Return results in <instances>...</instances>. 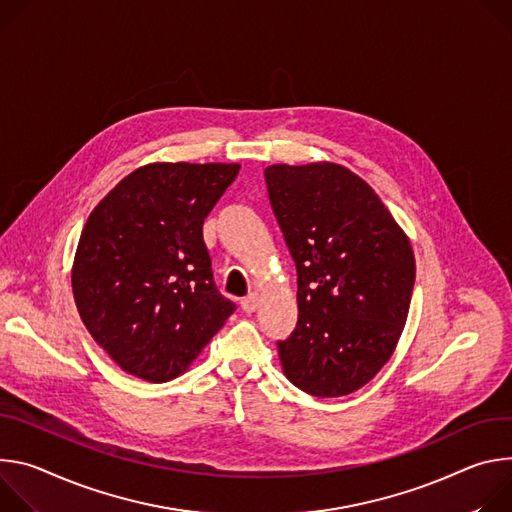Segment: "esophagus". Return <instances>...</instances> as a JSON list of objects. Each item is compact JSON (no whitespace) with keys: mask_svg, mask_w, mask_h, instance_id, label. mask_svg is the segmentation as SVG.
I'll use <instances>...</instances> for the list:
<instances>
[{"mask_svg":"<svg viewBox=\"0 0 512 512\" xmlns=\"http://www.w3.org/2000/svg\"><path fill=\"white\" fill-rule=\"evenodd\" d=\"M240 305H242V309H244L246 313H254V311L258 309V295H256V293H250L248 297L242 299Z\"/></svg>","mask_w":512,"mask_h":512,"instance_id":"34e87169","label":"esophagus"}]
</instances>
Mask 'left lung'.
Returning <instances> with one entry per match:
<instances>
[{
    "label": "left lung",
    "mask_w": 512,
    "mask_h": 512,
    "mask_svg": "<svg viewBox=\"0 0 512 512\" xmlns=\"http://www.w3.org/2000/svg\"><path fill=\"white\" fill-rule=\"evenodd\" d=\"M264 179L297 268V327L276 342L282 370L307 394H350L378 374L403 333L413 248L372 187L344 166L272 164Z\"/></svg>",
    "instance_id": "1"
}]
</instances>
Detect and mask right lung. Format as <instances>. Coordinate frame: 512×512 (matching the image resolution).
I'll return each instance as SVG.
<instances>
[{"mask_svg":"<svg viewBox=\"0 0 512 512\" xmlns=\"http://www.w3.org/2000/svg\"><path fill=\"white\" fill-rule=\"evenodd\" d=\"M240 164H146L91 211L73 295L95 342L128 374H183L236 311L213 280L203 221Z\"/></svg>","mask_w":512,"mask_h":512,"instance_id":"obj_1","label":"right lung"}]
</instances>
